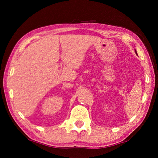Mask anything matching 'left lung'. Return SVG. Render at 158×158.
<instances>
[{
	"label": "left lung",
	"mask_w": 158,
	"mask_h": 158,
	"mask_svg": "<svg viewBox=\"0 0 158 158\" xmlns=\"http://www.w3.org/2000/svg\"><path fill=\"white\" fill-rule=\"evenodd\" d=\"M135 53H136V54L137 55V51H136V49H135Z\"/></svg>",
	"instance_id": "1"
}]
</instances>
